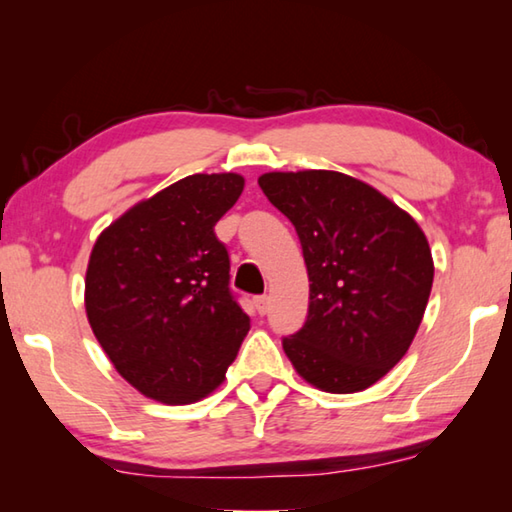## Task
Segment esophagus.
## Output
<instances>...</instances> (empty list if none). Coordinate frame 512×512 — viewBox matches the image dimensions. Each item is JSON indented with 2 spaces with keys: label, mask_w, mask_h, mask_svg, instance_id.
Returning a JSON list of instances; mask_svg holds the SVG:
<instances>
[{
  "label": "esophagus",
  "mask_w": 512,
  "mask_h": 512,
  "mask_svg": "<svg viewBox=\"0 0 512 512\" xmlns=\"http://www.w3.org/2000/svg\"><path fill=\"white\" fill-rule=\"evenodd\" d=\"M255 309H257L259 316H264L266 311H268V298L266 296H257L255 298Z\"/></svg>",
  "instance_id": "esophagus-1"
}]
</instances>
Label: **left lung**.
<instances>
[{
    "label": "left lung",
    "instance_id": "obj_1",
    "mask_svg": "<svg viewBox=\"0 0 512 512\" xmlns=\"http://www.w3.org/2000/svg\"><path fill=\"white\" fill-rule=\"evenodd\" d=\"M259 187L298 232L309 311L284 336L298 375L327 393H359L400 361L427 309L429 241L402 207L339 171H271Z\"/></svg>",
    "mask_w": 512,
    "mask_h": 512
}]
</instances>
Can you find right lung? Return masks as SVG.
I'll use <instances>...</instances> for the list:
<instances>
[{"instance_id": "1", "label": "right lung", "mask_w": 512, "mask_h": 512, "mask_svg": "<svg viewBox=\"0 0 512 512\" xmlns=\"http://www.w3.org/2000/svg\"><path fill=\"white\" fill-rule=\"evenodd\" d=\"M244 192L239 173H194L101 232L85 311L112 366L142 395L189 404L225 379L250 329L214 225Z\"/></svg>"}]
</instances>
